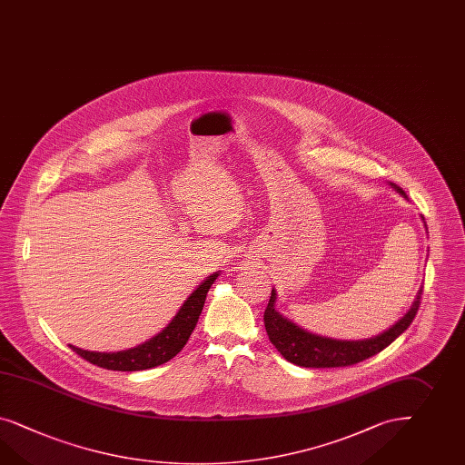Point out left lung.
<instances>
[{"mask_svg": "<svg viewBox=\"0 0 465 465\" xmlns=\"http://www.w3.org/2000/svg\"><path fill=\"white\" fill-rule=\"evenodd\" d=\"M390 186L394 191H398L402 198L408 200L406 193L400 186H396L394 183H390ZM421 220L425 222L423 216H421ZM421 292H423V286L418 289L411 308L404 313L401 320H398L392 327L382 331L381 335L364 340H337L312 333L300 325H296L294 322H291L284 314L279 313L276 310L277 292L276 289L272 288L271 300L265 308V331L277 351L291 364L300 365V367H314V369L347 367V365L362 362L365 359L384 351L388 345H391L401 335L404 330H408L414 316L418 313Z\"/></svg>", "mask_w": 465, "mask_h": 465, "instance_id": "8db88e82", "label": "left lung"}]
</instances>
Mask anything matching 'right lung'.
<instances>
[{"label": "right lung", "instance_id": "right-lung-1", "mask_svg": "<svg viewBox=\"0 0 465 465\" xmlns=\"http://www.w3.org/2000/svg\"><path fill=\"white\" fill-rule=\"evenodd\" d=\"M218 276H220V271L204 279L200 286L189 294L188 300L183 302L176 316L171 320L167 327L163 328V331H159L155 337L140 343L134 349L120 351H91L77 349L74 345H69V347L91 364L110 369V371L132 372V371H145V369L165 364L167 361L176 357L186 345L193 330L198 323V318L206 302V294Z\"/></svg>", "mask_w": 465, "mask_h": 465}]
</instances>
